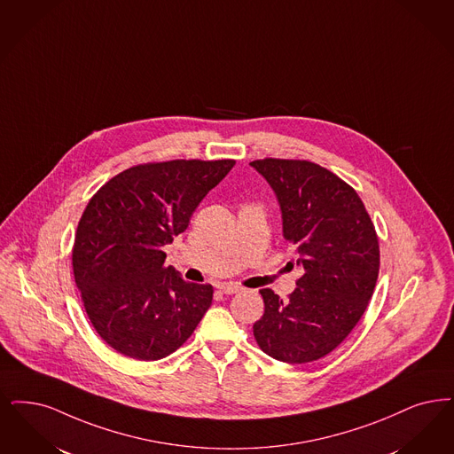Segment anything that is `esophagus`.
I'll return each mask as SVG.
<instances>
[{
  "label": "esophagus",
  "mask_w": 454,
  "mask_h": 454,
  "mask_svg": "<svg viewBox=\"0 0 454 454\" xmlns=\"http://www.w3.org/2000/svg\"><path fill=\"white\" fill-rule=\"evenodd\" d=\"M218 289L223 292V294H236V292L243 291L241 286L233 284V282H223V284H219Z\"/></svg>",
  "instance_id": "esophagus-1"
}]
</instances>
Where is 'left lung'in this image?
<instances>
[{
  "mask_svg": "<svg viewBox=\"0 0 454 454\" xmlns=\"http://www.w3.org/2000/svg\"><path fill=\"white\" fill-rule=\"evenodd\" d=\"M250 165L272 185L284 236L304 269L287 301L260 291L265 312L254 325V340L278 362H316L345 341L368 308L380 270L375 224L356 191L317 163Z\"/></svg>",
  "mask_w": 454,
  "mask_h": 454,
  "instance_id": "left-lung-1",
  "label": "left lung"
}]
</instances>
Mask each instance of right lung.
Returning <instances> with one entry per match:
<instances>
[{
    "label": "right lung",
    "instance_id": "right-lung-1",
    "mask_svg": "<svg viewBox=\"0 0 454 454\" xmlns=\"http://www.w3.org/2000/svg\"><path fill=\"white\" fill-rule=\"evenodd\" d=\"M235 160L133 165L92 196L74 238V280L96 333L118 353L153 362L179 349L213 302L211 284L165 267L204 196Z\"/></svg>",
    "mask_w": 454,
    "mask_h": 454
}]
</instances>
